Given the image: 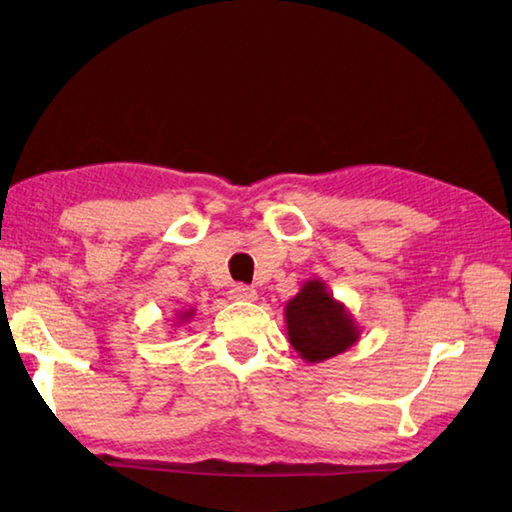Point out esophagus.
Wrapping results in <instances>:
<instances>
[{
  "instance_id": "obj_1",
  "label": "esophagus",
  "mask_w": 512,
  "mask_h": 512,
  "mask_svg": "<svg viewBox=\"0 0 512 512\" xmlns=\"http://www.w3.org/2000/svg\"><path fill=\"white\" fill-rule=\"evenodd\" d=\"M231 299L233 301H255L257 292L253 288H248L244 284H237L231 288Z\"/></svg>"
}]
</instances>
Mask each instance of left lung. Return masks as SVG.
Segmentation results:
<instances>
[{"mask_svg": "<svg viewBox=\"0 0 512 512\" xmlns=\"http://www.w3.org/2000/svg\"><path fill=\"white\" fill-rule=\"evenodd\" d=\"M284 319L292 350L306 363L328 361L361 339V325L321 279H308L299 288L286 303Z\"/></svg>", "mask_w": 512, "mask_h": 512, "instance_id": "obj_1", "label": "left lung"}]
</instances>
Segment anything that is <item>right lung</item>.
Segmentation results:
<instances>
[{"instance_id":"add662e5","label":"right lung","mask_w":512,"mask_h":512,"mask_svg":"<svg viewBox=\"0 0 512 512\" xmlns=\"http://www.w3.org/2000/svg\"><path fill=\"white\" fill-rule=\"evenodd\" d=\"M193 314H195V308H189V310H180V312H178L176 317H173V319H176V323H178V325H184V323H189V321L193 319ZM178 325H176V328H178Z\"/></svg>"}]
</instances>
